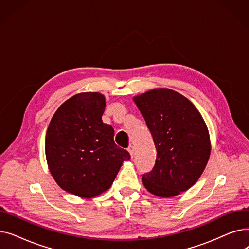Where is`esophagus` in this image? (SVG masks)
<instances>
[{"label":"esophagus","instance_id":"34e87169","mask_svg":"<svg viewBox=\"0 0 249 249\" xmlns=\"http://www.w3.org/2000/svg\"><path fill=\"white\" fill-rule=\"evenodd\" d=\"M127 150L129 151L130 155H131V158H133V155H134V147H133L132 145H130V146L128 147V149H127Z\"/></svg>","mask_w":249,"mask_h":249}]
</instances>
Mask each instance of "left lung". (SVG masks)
Returning a JSON list of instances; mask_svg holds the SVG:
<instances>
[{
  "mask_svg": "<svg viewBox=\"0 0 249 249\" xmlns=\"http://www.w3.org/2000/svg\"><path fill=\"white\" fill-rule=\"evenodd\" d=\"M156 148L152 171L142 176L148 192L171 198L199 179L211 152L202 115L186 97L169 89H154L133 98Z\"/></svg>",
  "mask_w": 249,
  "mask_h": 249,
  "instance_id": "left-lung-1",
  "label": "left lung"
}]
</instances>
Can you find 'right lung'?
Segmentation results:
<instances>
[{
    "instance_id": "obj_1",
    "label": "right lung",
    "mask_w": 249,
    "mask_h": 249,
    "mask_svg": "<svg viewBox=\"0 0 249 249\" xmlns=\"http://www.w3.org/2000/svg\"><path fill=\"white\" fill-rule=\"evenodd\" d=\"M106 107L100 93H81L65 101L47 128L45 154L57 185L81 198H94L107 191L127 150L114 142V129L102 121Z\"/></svg>"
}]
</instances>
